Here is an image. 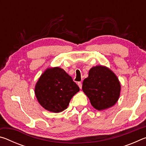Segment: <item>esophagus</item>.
Returning a JSON list of instances; mask_svg holds the SVG:
<instances>
[{
  "instance_id": "34e87169",
  "label": "esophagus",
  "mask_w": 146,
  "mask_h": 146,
  "mask_svg": "<svg viewBox=\"0 0 146 146\" xmlns=\"http://www.w3.org/2000/svg\"><path fill=\"white\" fill-rule=\"evenodd\" d=\"M78 86H79V88H80V89L82 88V82H78Z\"/></svg>"
}]
</instances>
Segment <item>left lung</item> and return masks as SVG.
I'll return each mask as SVG.
<instances>
[{
    "label": "left lung",
    "instance_id": "1",
    "mask_svg": "<svg viewBox=\"0 0 146 146\" xmlns=\"http://www.w3.org/2000/svg\"><path fill=\"white\" fill-rule=\"evenodd\" d=\"M82 90L98 110L112 107L119 98L120 84L114 73L102 66L91 69L82 84Z\"/></svg>",
    "mask_w": 146,
    "mask_h": 146
}]
</instances>
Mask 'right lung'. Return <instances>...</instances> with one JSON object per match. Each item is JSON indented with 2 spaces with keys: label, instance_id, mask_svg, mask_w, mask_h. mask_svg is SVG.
Returning a JSON list of instances; mask_svg holds the SVG:
<instances>
[{
  "label": "right lung",
  "instance_id": "right-lung-1",
  "mask_svg": "<svg viewBox=\"0 0 146 146\" xmlns=\"http://www.w3.org/2000/svg\"><path fill=\"white\" fill-rule=\"evenodd\" d=\"M79 87L71 76L58 67L49 68L38 79L35 86L36 97L46 110L53 113L65 110Z\"/></svg>",
  "mask_w": 146,
  "mask_h": 146
}]
</instances>
